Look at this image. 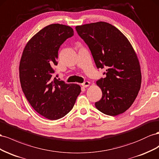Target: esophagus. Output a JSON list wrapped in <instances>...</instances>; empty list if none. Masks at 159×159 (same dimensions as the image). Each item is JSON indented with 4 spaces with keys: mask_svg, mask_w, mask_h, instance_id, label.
I'll list each match as a JSON object with an SVG mask.
<instances>
[{
    "mask_svg": "<svg viewBox=\"0 0 159 159\" xmlns=\"http://www.w3.org/2000/svg\"><path fill=\"white\" fill-rule=\"evenodd\" d=\"M89 84H90V83L89 82V81H85V82H84L83 83H82V86H83V87H85V88L89 87Z\"/></svg>",
    "mask_w": 159,
    "mask_h": 159,
    "instance_id": "34e87169",
    "label": "esophagus"
}]
</instances>
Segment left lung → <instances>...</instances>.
Returning <instances> with one entry per match:
<instances>
[{"label":"left lung","mask_w":159,"mask_h":159,"mask_svg":"<svg viewBox=\"0 0 159 159\" xmlns=\"http://www.w3.org/2000/svg\"><path fill=\"white\" fill-rule=\"evenodd\" d=\"M88 45L97 69L105 78L97 81L102 96L95 107L104 114L116 116L133 105L141 84V72L132 45L115 26L105 22L76 26Z\"/></svg>","instance_id":"8db88e82"}]
</instances>
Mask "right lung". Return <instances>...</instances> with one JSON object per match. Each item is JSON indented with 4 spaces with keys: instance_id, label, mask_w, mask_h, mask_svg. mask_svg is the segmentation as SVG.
Here are the masks:
<instances>
[{
    "instance_id": "obj_1",
    "label": "right lung",
    "mask_w": 159,
    "mask_h": 159,
    "mask_svg": "<svg viewBox=\"0 0 159 159\" xmlns=\"http://www.w3.org/2000/svg\"><path fill=\"white\" fill-rule=\"evenodd\" d=\"M73 35L69 26L48 25L32 37L22 54L19 77L22 91L32 107L49 120L67 115L81 91L78 84L53 78L58 50Z\"/></svg>"
}]
</instances>
